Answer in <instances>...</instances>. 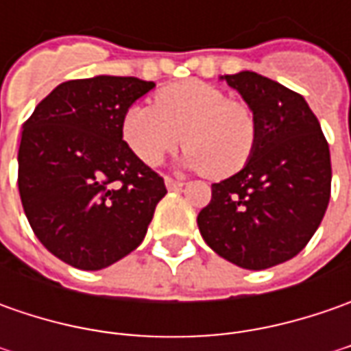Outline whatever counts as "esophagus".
I'll return each mask as SVG.
<instances>
[{"label": "esophagus", "instance_id": "obj_1", "mask_svg": "<svg viewBox=\"0 0 351 351\" xmlns=\"http://www.w3.org/2000/svg\"><path fill=\"white\" fill-rule=\"evenodd\" d=\"M166 187L169 191H176V189H182L183 182H178V180H171V178H166Z\"/></svg>", "mask_w": 351, "mask_h": 351}]
</instances>
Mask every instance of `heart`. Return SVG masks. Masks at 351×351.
<instances>
[{"mask_svg": "<svg viewBox=\"0 0 351 351\" xmlns=\"http://www.w3.org/2000/svg\"><path fill=\"white\" fill-rule=\"evenodd\" d=\"M123 141L142 164L154 168L180 141L183 164L223 180L238 173L258 146V117L248 103L199 80L156 91L154 107L132 105L123 117Z\"/></svg>", "mask_w": 351, "mask_h": 351, "instance_id": "1", "label": "heart"}]
</instances>
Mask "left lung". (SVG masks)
<instances>
[{"instance_id":"8db88e82","label":"left lung","mask_w":351,"mask_h":351,"mask_svg":"<svg viewBox=\"0 0 351 351\" xmlns=\"http://www.w3.org/2000/svg\"><path fill=\"white\" fill-rule=\"evenodd\" d=\"M258 117L248 164L210 185L199 213L203 240L244 269H265L308 244L330 201V150L303 95L256 72L223 75Z\"/></svg>"}]
</instances>
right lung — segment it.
Returning <instances> with one entry per match:
<instances>
[{
	"label": "right lung",
	"instance_id": "add662e5",
	"mask_svg": "<svg viewBox=\"0 0 351 351\" xmlns=\"http://www.w3.org/2000/svg\"><path fill=\"white\" fill-rule=\"evenodd\" d=\"M154 82L123 75L70 80L23 125L19 195L43 246L77 269H101L141 246L164 178L123 141L128 107Z\"/></svg>",
	"mask_w": 351,
	"mask_h": 351
}]
</instances>
